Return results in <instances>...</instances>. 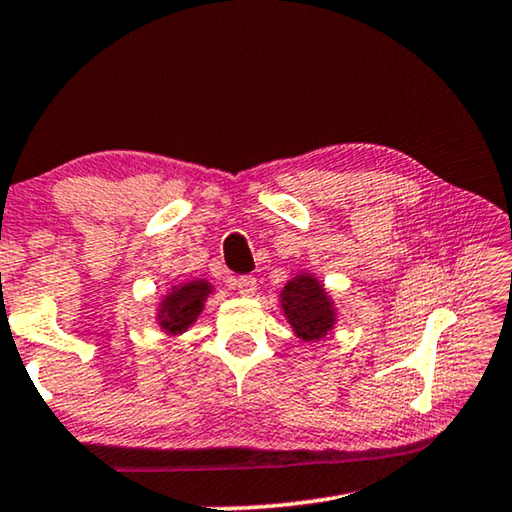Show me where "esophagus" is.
I'll return each instance as SVG.
<instances>
[{"instance_id":"34e87169","label":"esophagus","mask_w":512,"mask_h":512,"mask_svg":"<svg viewBox=\"0 0 512 512\" xmlns=\"http://www.w3.org/2000/svg\"><path fill=\"white\" fill-rule=\"evenodd\" d=\"M237 287H239L241 296L250 298V296H255V291H257V280L253 278V275H241V278L237 280Z\"/></svg>"}]
</instances>
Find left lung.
Here are the masks:
<instances>
[{
  "mask_svg": "<svg viewBox=\"0 0 512 512\" xmlns=\"http://www.w3.org/2000/svg\"><path fill=\"white\" fill-rule=\"evenodd\" d=\"M280 307L294 335L303 342H321L337 326V305L323 282L300 271L280 291Z\"/></svg>",
  "mask_w": 512,
  "mask_h": 512,
  "instance_id": "8db88e82",
  "label": "left lung"
}]
</instances>
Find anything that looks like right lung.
Instances as JSON below:
<instances>
[{"mask_svg": "<svg viewBox=\"0 0 512 512\" xmlns=\"http://www.w3.org/2000/svg\"><path fill=\"white\" fill-rule=\"evenodd\" d=\"M212 294L214 285L207 278H193L180 282V285H170L166 294L159 298L154 321L168 337L182 335L198 321V316L205 310L207 298Z\"/></svg>", "mask_w": 512, "mask_h": 512, "instance_id": "obj_1", "label": "right lung"}]
</instances>
